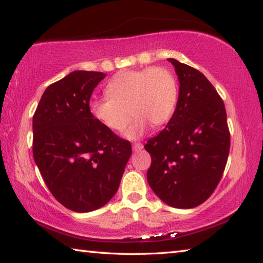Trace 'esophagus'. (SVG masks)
Returning a JSON list of instances; mask_svg holds the SVG:
<instances>
[{
  "label": "esophagus",
  "instance_id": "obj_1",
  "mask_svg": "<svg viewBox=\"0 0 263 263\" xmlns=\"http://www.w3.org/2000/svg\"><path fill=\"white\" fill-rule=\"evenodd\" d=\"M132 148L135 152H139L142 148H144V145L141 144V142H135V144L132 145Z\"/></svg>",
  "mask_w": 263,
  "mask_h": 263
}]
</instances>
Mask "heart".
Wrapping results in <instances>:
<instances>
[{"mask_svg":"<svg viewBox=\"0 0 263 263\" xmlns=\"http://www.w3.org/2000/svg\"><path fill=\"white\" fill-rule=\"evenodd\" d=\"M104 91L108 99L89 102V112L111 132L124 130L130 115L133 116L124 132L131 140L140 139L151 125L166 124L174 112L179 95L175 78L162 67L125 70L111 79Z\"/></svg>","mask_w":263,"mask_h":263,"instance_id":"b5f03b06","label":"heart"}]
</instances>
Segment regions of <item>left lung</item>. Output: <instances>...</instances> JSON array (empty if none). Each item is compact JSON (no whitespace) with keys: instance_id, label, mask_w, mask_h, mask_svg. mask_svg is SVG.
<instances>
[{"instance_id":"1","label":"left lung","mask_w":263,"mask_h":263,"mask_svg":"<svg viewBox=\"0 0 263 263\" xmlns=\"http://www.w3.org/2000/svg\"><path fill=\"white\" fill-rule=\"evenodd\" d=\"M168 61L179 77V100L166 128L145 145L152 159L147 181L168 205L191 209L205 202L219 183L230 130L224 102L211 82L188 65Z\"/></svg>"}]
</instances>
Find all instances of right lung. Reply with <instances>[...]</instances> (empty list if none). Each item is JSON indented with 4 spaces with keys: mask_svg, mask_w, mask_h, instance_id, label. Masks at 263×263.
Masks as SVG:
<instances>
[{
    "mask_svg": "<svg viewBox=\"0 0 263 263\" xmlns=\"http://www.w3.org/2000/svg\"><path fill=\"white\" fill-rule=\"evenodd\" d=\"M102 72L75 70L50 84L34 111L33 159L54 198L75 212L94 211L114 197L131 144L89 112Z\"/></svg>",
    "mask_w": 263,
    "mask_h": 263,
    "instance_id": "add662e5",
    "label": "right lung"
}]
</instances>
